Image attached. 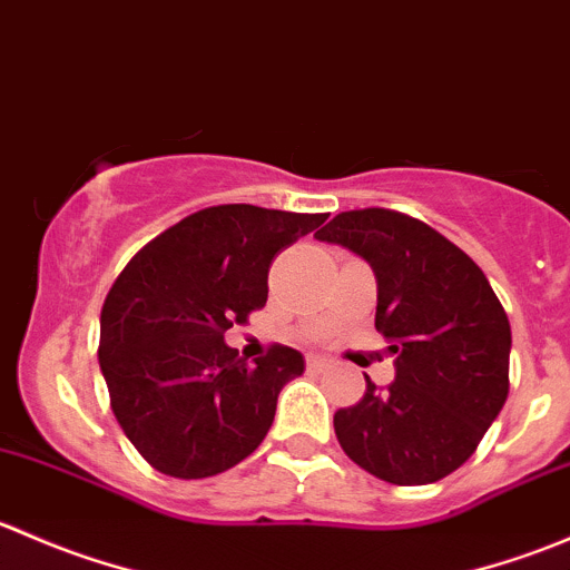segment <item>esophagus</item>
I'll return each instance as SVG.
<instances>
[{"mask_svg":"<svg viewBox=\"0 0 570 570\" xmlns=\"http://www.w3.org/2000/svg\"><path fill=\"white\" fill-rule=\"evenodd\" d=\"M306 370L308 372H322V370H325V358H322V355L308 353L306 355Z\"/></svg>","mask_w":570,"mask_h":570,"instance_id":"1","label":"esophagus"}]
</instances>
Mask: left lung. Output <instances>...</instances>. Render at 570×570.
Returning a JSON list of instances; mask_svg holds the SVG:
<instances>
[{
    "label": "left lung",
    "instance_id": "obj_1",
    "mask_svg": "<svg viewBox=\"0 0 570 570\" xmlns=\"http://www.w3.org/2000/svg\"><path fill=\"white\" fill-rule=\"evenodd\" d=\"M322 243L370 262L375 327L396 377L338 407L333 430L353 463L394 485L444 480L474 455L510 392V322L485 273L428 223L394 209L333 217Z\"/></svg>",
    "mask_w": 570,
    "mask_h": 570
}]
</instances>
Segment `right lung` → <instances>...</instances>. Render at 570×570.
<instances>
[{"label":"right lung","mask_w":570,"mask_h":570,"mask_svg":"<svg viewBox=\"0 0 570 570\" xmlns=\"http://www.w3.org/2000/svg\"><path fill=\"white\" fill-rule=\"evenodd\" d=\"M325 220L250 204L209 206L120 269L101 306L99 364L120 430L154 469L200 480L262 444L303 355L269 344L248 364L223 336L267 303L273 258Z\"/></svg>","instance_id":"right-lung-1"}]
</instances>
